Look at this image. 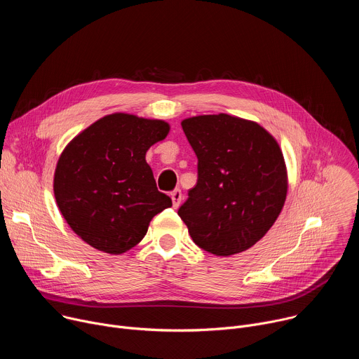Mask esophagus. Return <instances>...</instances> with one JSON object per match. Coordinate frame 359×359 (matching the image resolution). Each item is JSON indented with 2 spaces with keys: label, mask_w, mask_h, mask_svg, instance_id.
<instances>
[{
  "label": "esophagus",
  "mask_w": 359,
  "mask_h": 359,
  "mask_svg": "<svg viewBox=\"0 0 359 359\" xmlns=\"http://www.w3.org/2000/svg\"><path fill=\"white\" fill-rule=\"evenodd\" d=\"M170 197H172V201H173V208L177 209L180 206L182 203V190L180 189H176L170 193Z\"/></svg>",
  "instance_id": "obj_1"
}]
</instances>
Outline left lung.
<instances>
[{
    "label": "left lung",
    "instance_id": "left-lung-1",
    "mask_svg": "<svg viewBox=\"0 0 359 359\" xmlns=\"http://www.w3.org/2000/svg\"><path fill=\"white\" fill-rule=\"evenodd\" d=\"M197 156V183L177 215L193 241L216 255L254 245L271 229L287 196L277 140L259 123L226 114L184 119Z\"/></svg>",
    "mask_w": 359,
    "mask_h": 359
}]
</instances>
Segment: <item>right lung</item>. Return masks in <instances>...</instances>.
I'll return each instance as SVG.
<instances>
[{
	"instance_id": "obj_1",
	"label": "right lung",
	"mask_w": 359,
	"mask_h": 359,
	"mask_svg": "<svg viewBox=\"0 0 359 359\" xmlns=\"http://www.w3.org/2000/svg\"><path fill=\"white\" fill-rule=\"evenodd\" d=\"M169 123L128 114L102 118L74 137L57 163L54 194L69 227L89 245L122 254L172 206L156 187L146 151Z\"/></svg>"
}]
</instances>
